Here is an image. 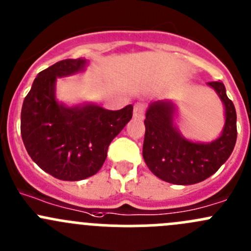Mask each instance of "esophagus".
Returning a JSON list of instances; mask_svg holds the SVG:
<instances>
[{
  "mask_svg": "<svg viewBox=\"0 0 251 251\" xmlns=\"http://www.w3.org/2000/svg\"><path fill=\"white\" fill-rule=\"evenodd\" d=\"M143 114H144V105L142 103H137L135 104V108H133V116L135 118H143Z\"/></svg>",
  "mask_w": 251,
  "mask_h": 251,
  "instance_id": "obj_1",
  "label": "esophagus"
}]
</instances>
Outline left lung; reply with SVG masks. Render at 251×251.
<instances>
[{
	"label": "left lung",
	"mask_w": 251,
	"mask_h": 251,
	"mask_svg": "<svg viewBox=\"0 0 251 251\" xmlns=\"http://www.w3.org/2000/svg\"><path fill=\"white\" fill-rule=\"evenodd\" d=\"M207 85L216 91L225 105L224 131L217 140L198 143L186 140L174 123L175 104L170 100L151 103L146 113L143 159L156 177L174 184L204 181L229 158L237 141V113L221 81Z\"/></svg>",
	"instance_id": "obj_1"
}]
</instances>
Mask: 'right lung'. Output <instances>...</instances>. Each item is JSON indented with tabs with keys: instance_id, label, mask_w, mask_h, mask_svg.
I'll use <instances>...</instances> for the list:
<instances>
[{
	"instance_id": "add662e5",
	"label": "right lung",
	"mask_w": 251,
	"mask_h": 251,
	"mask_svg": "<svg viewBox=\"0 0 251 251\" xmlns=\"http://www.w3.org/2000/svg\"><path fill=\"white\" fill-rule=\"evenodd\" d=\"M87 60L64 59L37 74L25 97L20 133L27 154L53 177L80 181L97 174L110 142L132 118V104L107 110L96 104L67 107L55 100L57 77L76 74Z\"/></svg>"
}]
</instances>
